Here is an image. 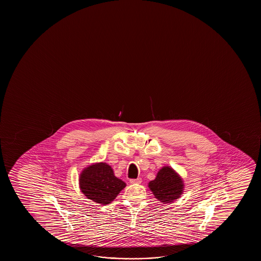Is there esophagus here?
Returning a JSON list of instances; mask_svg holds the SVG:
<instances>
[{"label":"esophagus","mask_w":261,"mask_h":261,"mask_svg":"<svg viewBox=\"0 0 261 261\" xmlns=\"http://www.w3.org/2000/svg\"><path fill=\"white\" fill-rule=\"evenodd\" d=\"M130 182L131 184H141L142 182V178L131 179Z\"/></svg>","instance_id":"esophagus-1"}]
</instances>
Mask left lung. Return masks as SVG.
<instances>
[{"label": "left lung", "instance_id": "obj_1", "mask_svg": "<svg viewBox=\"0 0 261 261\" xmlns=\"http://www.w3.org/2000/svg\"><path fill=\"white\" fill-rule=\"evenodd\" d=\"M148 186L155 198L163 204L171 203L179 199L185 189L182 177L169 166L162 167Z\"/></svg>", "mask_w": 261, "mask_h": 261}]
</instances>
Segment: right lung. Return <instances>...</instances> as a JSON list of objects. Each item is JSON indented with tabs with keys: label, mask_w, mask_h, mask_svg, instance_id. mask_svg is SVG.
I'll list each match as a JSON object with an SVG mask.
<instances>
[{
	"label": "right lung",
	"mask_w": 261,
	"mask_h": 261,
	"mask_svg": "<svg viewBox=\"0 0 261 261\" xmlns=\"http://www.w3.org/2000/svg\"><path fill=\"white\" fill-rule=\"evenodd\" d=\"M79 181V188L85 196L100 205L112 202L126 186L115 176L112 168L105 162L93 163L84 168Z\"/></svg>",
	"instance_id": "right-lung-1"
}]
</instances>
